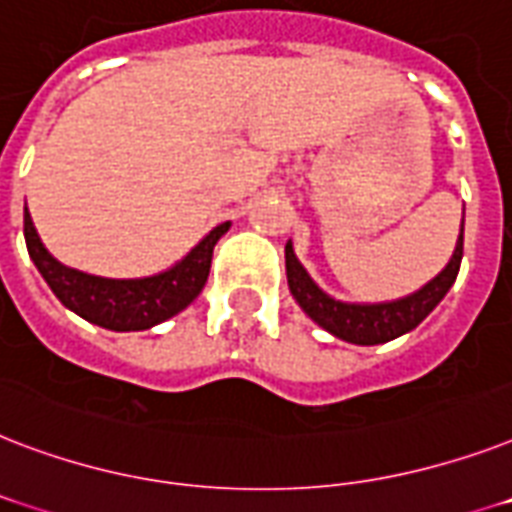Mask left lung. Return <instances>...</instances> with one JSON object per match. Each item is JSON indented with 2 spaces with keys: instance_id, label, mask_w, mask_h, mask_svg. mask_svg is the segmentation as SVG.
Masks as SVG:
<instances>
[{
  "instance_id": "1",
  "label": "left lung",
  "mask_w": 512,
  "mask_h": 512,
  "mask_svg": "<svg viewBox=\"0 0 512 512\" xmlns=\"http://www.w3.org/2000/svg\"><path fill=\"white\" fill-rule=\"evenodd\" d=\"M465 224L459 229L457 248L454 256L446 264L441 275H435L427 285L411 296L395 301H379V304H352V301H339L328 296L310 272L301 267V261L293 253L291 240L285 243V275H288V288L293 299L299 301V307L310 315L320 328H326L328 334L339 336L350 344H384L390 339L414 331L430 312L441 304V299L449 293L459 275L462 264V240H465Z\"/></svg>"
}]
</instances>
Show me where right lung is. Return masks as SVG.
Here are the masks:
<instances>
[{
	"label": "right lung",
	"mask_w": 512,
	"mask_h": 512,
	"mask_svg": "<svg viewBox=\"0 0 512 512\" xmlns=\"http://www.w3.org/2000/svg\"><path fill=\"white\" fill-rule=\"evenodd\" d=\"M227 229L229 221L211 229L184 259L160 275L112 280V277L87 275L53 259V253L39 240L29 208L23 211L26 248L31 261L37 264L39 275L50 285V291L61 299L63 307L77 312L79 318L109 331H146L186 310L208 280L213 245L219 243Z\"/></svg>",
	"instance_id": "add662e5"
}]
</instances>
